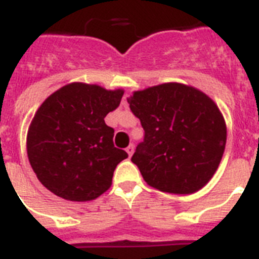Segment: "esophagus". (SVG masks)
<instances>
[{
	"instance_id": "esophagus-1",
	"label": "esophagus",
	"mask_w": 259,
	"mask_h": 259,
	"mask_svg": "<svg viewBox=\"0 0 259 259\" xmlns=\"http://www.w3.org/2000/svg\"><path fill=\"white\" fill-rule=\"evenodd\" d=\"M126 152H127V154H129L130 157L133 156V153H134V145H133V144H130V145L126 148Z\"/></svg>"
}]
</instances>
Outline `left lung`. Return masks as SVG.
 I'll list each match as a JSON object with an SVG mask.
<instances>
[{"label":"left lung","mask_w":259,"mask_h":259,"mask_svg":"<svg viewBox=\"0 0 259 259\" xmlns=\"http://www.w3.org/2000/svg\"><path fill=\"white\" fill-rule=\"evenodd\" d=\"M127 102L145 130L132 161L146 184L177 195L203 188L217 172L227 140L217 103L175 82L134 91Z\"/></svg>","instance_id":"1"}]
</instances>
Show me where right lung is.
I'll return each instance as SVG.
<instances>
[{
    "label": "right lung",
    "mask_w": 259,
    "mask_h": 259,
    "mask_svg": "<svg viewBox=\"0 0 259 259\" xmlns=\"http://www.w3.org/2000/svg\"><path fill=\"white\" fill-rule=\"evenodd\" d=\"M123 90L74 82L38 107L26 136V153L38 181L56 196L90 201L111 187L115 166L127 158L113 144L105 117L119 106Z\"/></svg>",
    "instance_id": "add662e5"
}]
</instances>
